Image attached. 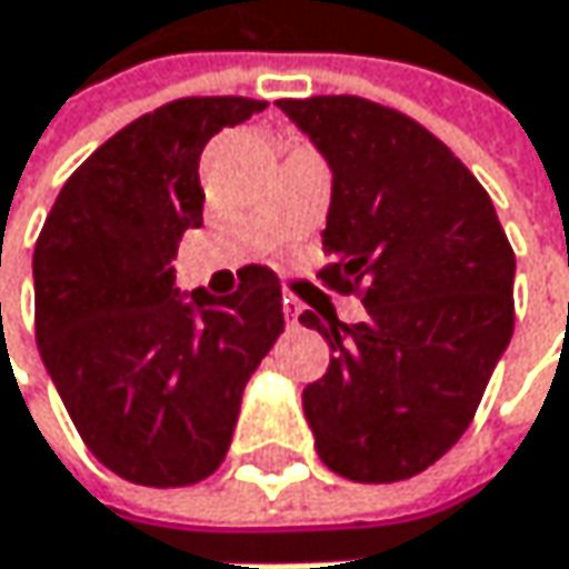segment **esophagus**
Wrapping results in <instances>:
<instances>
[{
  "label": "esophagus",
  "mask_w": 569,
  "mask_h": 569,
  "mask_svg": "<svg viewBox=\"0 0 569 569\" xmlns=\"http://www.w3.org/2000/svg\"><path fill=\"white\" fill-rule=\"evenodd\" d=\"M281 308H284V318H288V323H298V318H301V301H298V298L284 295V298H281Z\"/></svg>",
  "instance_id": "1"
}]
</instances>
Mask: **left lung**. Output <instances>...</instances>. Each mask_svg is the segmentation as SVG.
Masks as SVG:
<instances>
[{"label":"left lung","mask_w":569,"mask_h":569,"mask_svg":"<svg viewBox=\"0 0 569 569\" xmlns=\"http://www.w3.org/2000/svg\"><path fill=\"white\" fill-rule=\"evenodd\" d=\"M278 107L330 167L320 278L367 318L305 311L333 357L305 387L320 462L350 481H402L468 429L515 333V251L462 160L412 117L363 98Z\"/></svg>","instance_id":"obj_1"}]
</instances>
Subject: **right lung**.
<instances>
[{"label": "right lung", "mask_w": 569, "mask_h": 569, "mask_svg": "<svg viewBox=\"0 0 569 569\" xmlns=\"http://www.w3.org/2000/svg\"><path fill=\"white\" fill-rule=\"evenodd\" d=\"M182 98L137 117L61 186L36 242V340L74 429L113 475L182 488L229 452L242 390L284 330L274 271L179 291V239L202 226V147L264 110Z\"/></svg>", "instance_id": "1"}]
</instances>
